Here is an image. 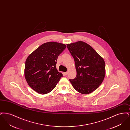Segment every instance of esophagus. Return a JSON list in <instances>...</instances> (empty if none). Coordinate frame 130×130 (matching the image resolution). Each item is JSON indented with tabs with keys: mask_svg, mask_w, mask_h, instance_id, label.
<instances>
[{
	"mask_svg": "<svg viewBox=\"0 0 130 130\" xmlns=\"http://www.w3.org/2000/svg\"><path fill=\"white\" fill-rule=\"evenodd\" d=\"M64 74H65V75H67V74H68V72H65Z\"/></svg>",
	"mask_w": 130,
	"mask_h": 130,
	"instance_id": "esophagus-1",
	"label": "esophagus"
}]
</instances>
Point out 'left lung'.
Here are the masks:
<instances>
[{"label":"left lung","mask_w":130,"mask_h":130,"mask_svg":"<svg viewBox=\"0 0 130 130\" xmlns=\"http://www.w3.org/2000/svg\"><path fill=\"white\" fill-rule=\"evenodd\" d=\"M73 57L76 71V77L70 79L78 92L87 94L94 91L101 84L105 76V63L103 58L83 41L67 44Z\"/></svg>","instance_id":"obj_1"}]
</instances>
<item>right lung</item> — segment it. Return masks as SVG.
<instances>
[{"mask_svg":"<svg viewBox=\"0 0 130 130\" xmlns=\"http://www.w3.org/2000/svg\"><path fill=\"white\" fill-rule=\"evenodd\" d=\"M64 44L48 42L31 53L25 62L24 75L29 86L41 94L51 92L63 76L56 68L58 56L65 49Z\"/></svg>","mask_w":130,"mask_h":130,"instance_id":"right-lung-1","label":"right lung"}]
</instances>
